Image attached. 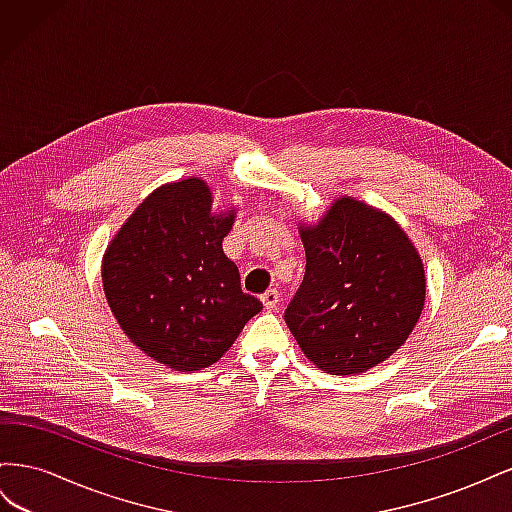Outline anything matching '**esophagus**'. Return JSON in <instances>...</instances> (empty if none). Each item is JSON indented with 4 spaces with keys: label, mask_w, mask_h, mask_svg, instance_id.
I'll return each mask as SVG.
<instances>
[{
    "label": "esophagus",
    "mask_w": 512,
    "mask_h": 512,
    "mask_svg": "<svg viewBox=\"0 0 512 512\" xmlns=\"http://www.w3.org/2000/svg\"><path fill=\"white\" fill-rule=\"evenodd\" d=\"M260 301H262V305H265V309H275L277 305H280V292H277L275 288H271V290H267L265 294H262Z\"/></svg>",
    "instance_id": "1"
}]
</instances>
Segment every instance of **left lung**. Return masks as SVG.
Here are the masks:
<instances>
[{"label":"left lung","mask_w":512,"mask_h":512,"mask_svg":"<svg viewBox=\"0 0 512 512\" xmlns=\"http://www.w3.org/2000/svg\"><path fill=\"white\" fill-rule=\"evenodd\" d=\"M305 275L284 320L309 361L335 376L367 371L406 342L425 305V271L389 215L339 198L301 230Z\"/></svg>","instance_id":"8db88e82"}]
</instances>
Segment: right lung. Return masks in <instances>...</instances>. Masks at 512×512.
Here are the masks:
<instances>
[{"label": "right lung", "mask_w": 512, "mask_h": 512, "mask_svg": "<svg viewBox=\"0 0 512 512\" xmlns=\"http://www.w3.org/2000/svg\"><path fill=\"white\" fill-rule=\"evenodd\" d=\"M232 220L235 213L211 215L205 181L183 179L145 198L108 245L106 301L153 361L177 371L209 367L262 309L222 250Z\"/></svg>", "instance_id": "add662e5"}]
</instances>
